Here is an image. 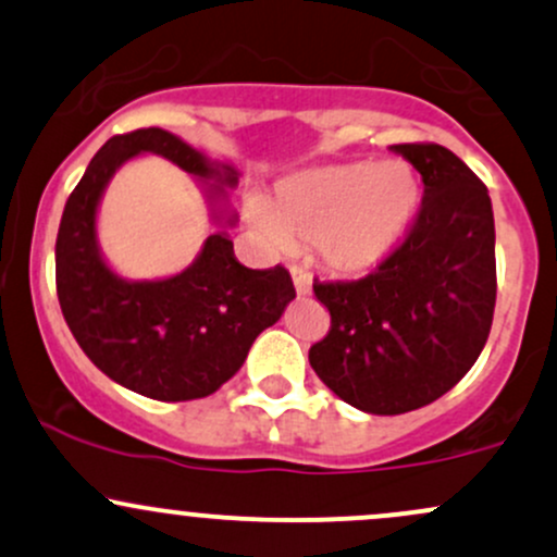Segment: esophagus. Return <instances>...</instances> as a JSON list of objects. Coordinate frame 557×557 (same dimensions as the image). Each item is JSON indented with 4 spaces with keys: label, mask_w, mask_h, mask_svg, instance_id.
I'll return each instance as SVG.
<instances>
[{
    "label": "esophagus",
    "mask_w": 557,
    "mask_h": 557,
    "mask_svg": "<svg viewBox=\"0 0 557 557\" xmlns=\"http://www.w3.org/2000/svg\"><path fill=\"white\" fill-rule=\"evenodd\" d=\"M290 274H293V285H296L298 296H309V293H311V274L306 270H300V267H293Z\"/></svg>",
    "instance_id": "34e87169"
}]
</instances>
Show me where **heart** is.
<instances>
[{
  "label": "heart",
  "instance_id": "heart-1",
  "mask_svg": "<svg viewBox=\"0 0 557 557\" xmlns=\"http://www.w3.org/2000/svg\"><path fill=\"white\" fill-rule=\"evenodd\" d=\"M419 203L413 164L385 159L296 172L274 185L270 207L248 203V216L277 251L314 243L327 270L361 274L393 253Z\"/></svg>",
  "mask_w": 557,
  "mask_h": 557
}]
</instances>
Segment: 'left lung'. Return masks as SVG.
I'll return each instance as SVG.
<instances>
[{
	"label": "left lung",
	"instance_id": "8db88e82",
	"mask_svg": "<svg viewBox=\"0 0 557 557\" xmlns=\"http://www.w3.org/2000/svg\"><path fill=\"white\" fill-rule=\"evenodd\" d=\"M424 198L406 240L372 274L314 283L330 332L309 361L337 398L376 417L417 411L474 367L495 311V216L487 185L440 144H398Z\"/></svg>",
	"mask_w": 557,
	"mask_h": 557
}]
</instances>
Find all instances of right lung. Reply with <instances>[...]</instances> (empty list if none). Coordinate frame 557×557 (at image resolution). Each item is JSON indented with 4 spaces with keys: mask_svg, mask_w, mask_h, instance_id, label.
Segmentation results:
<instances>
[{
    "mask_svg": "<svg viewBox=\"0 0 557 557\" xmlns=\"http://www.w3.org/2000/svg\"><path fill=\"white\" fill-rule=\"evenodd\" d=\"M138 154H159L203 181L212 220L235 225L225 188L238 185V170L212 162L162 127L110 138L62 212L54 248L62 317L83 354L117 385L168 403L207 398L238 372L259 332L296 298V287L280 264L243 267L225 230L209 235L181 274L120 277L101 257L96 209L114 172Z\"/></svg>",
    "mask_w": 557,
    "mask_h": 557,
    "instance_id": "add662e5",
    "label": "right lung"
}]
</instances>
